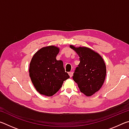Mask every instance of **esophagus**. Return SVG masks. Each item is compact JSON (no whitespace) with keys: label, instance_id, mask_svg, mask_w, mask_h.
Wrapping results in <instances>:
<instances>
[{"label":"esophagus","instance_id":"34e87169","mask_svg":"<svg viewBox=\"0 0 129 129\" xmlns=\"http://www.w3.org/2000/svg\"><path fill=\"white\" fill-rule=\"evenodd\" d=\"M68 74H69V76H70V77H72L73 75V72H70L68 73Z\"/></svg>","mask_w":129,"mask_h":129}]
</instances>
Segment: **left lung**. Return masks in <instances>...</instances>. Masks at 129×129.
Here are the masks:
<instances>
[{
	"instance_id": "left-lung-1",
	"label": "left lung",
	"mask_w": 129,
	"mask_h": 129,
	"mask_svg": "<svg viewBox=\"0 0 129 129\" xmlns=\"http://www.w3.org/2000/svg\"><path fill=\"white\" fill-rule=\"evenodd\" d=\"M71 48L80 57V64L76 67L73 79L77 83L80 91L86 96H90L99 91L106 77V65L101 56L86 47Z\"/></svg>"
}]
</instances>
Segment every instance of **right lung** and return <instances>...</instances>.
Instances as JSON below:
<instances>
[{"label": "right lung", "mask_w": 129, "mask_h": 129, "mask_svg": "<svg viewBox=\"0 0 129 129\" xmlns=\"http://www.w3.org/2000/svg\"><path fill=\"white\" fill-rule=\"evenodd\" d=\"M59 48L44 47L36 52L29 65V76L35 88L41 94L52 96L59 90L62 83L70 77L65 72L63 62L57 60Z\"/></svg>", "instance_id": "1"}]
</instances>
